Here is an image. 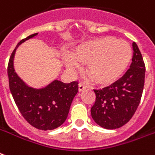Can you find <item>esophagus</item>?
Masks as SVG:
<instances>
[{
    "instance_id": "34e87169",
    "label": "esophagus",
    "mask_w": 155,
    "mask_h": 155,
    "mask_svg": "<svg viewBox=\"0 0 155 155\" xmlns=\"http://www.w3.org/2000/svg\"><path fill=\"white\" fill-rule=\"evenodd\" d=\"M86 88V86L83 84V83H80L79 84V91L80 92H82V91H84V89Z\"/></svg>"
}]
</instances>
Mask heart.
I'll list each match as a JSON object with an SVG mask.
<instances>
[{"label": "heart", "instance_id": "1", "mask_svg": "<svg viewBox=\"0 0 155 155\" xmlns=\"http://www.w3.org/2000/svg\"><path fill=\"white\" fill-rule=\"evenodd\" d=\"M129 44L114 37H103L79 46L71 57L65 58L66 65L74 68L77 62L87 63L86 71L94 81L110 84L121 76L132 58Z\"/></svg>", "mask_w": 155, "mask_h": 155}]
</instances>
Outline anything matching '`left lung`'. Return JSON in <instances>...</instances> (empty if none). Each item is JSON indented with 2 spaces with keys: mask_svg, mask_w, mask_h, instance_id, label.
<instances>
[{
  "mask_svg": "<svg viewBox=\"0 0 155 155\" xmlns=\"http://www.w3.org/2000/svg\"><path fill=\"white\" fill-rule=\"evenodd\" d=\"M132 63L126 73L112 84L94 89L93 120L106 129H115L129 121L137 109L143 92L146 66L137 45L133 43Z\"/></svg>",
  "mask_w": 155,
  "mask_h": 155,
  "instance_id": "left-lung-1",
  "label": "left lung"
}]
</instances>
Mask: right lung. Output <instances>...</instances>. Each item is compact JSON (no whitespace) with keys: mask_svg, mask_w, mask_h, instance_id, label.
<instances>
[{"mask_svg":"<svg viewBox=\"0 0 155 155\" xmlns=\"http://www.w3.org/2000/svg\"><path fill=\"white\" fill-rule=\"evenodd\" d=\"M37 33L20 41L9 58L7 73L9 86L16 106L23 118L31 126L40 130H53L65 122L73 99L78 92L77 81L64 84L54 80L41 89L28 87L20 79L14 68L16 49Z\"/></svg>","mask_w":155,"mask_h":155,"instance_id":"add662e5","label":"right lung"}]
</instances>
